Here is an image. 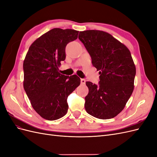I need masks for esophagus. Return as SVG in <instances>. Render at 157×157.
Segmentation results:
<instances>
[{
    "label": "esophagus",
    "instance_id": "34e87169",
    "mask_svg": "<svg viewBox=\"0 0 157 157\" xmlns=\"http://www.w3.org/2000/svg\"><path fill=\"white\" fill-rule=\"evenodd\" d=\"M80 82H81L82 84H84L85 83H86V80L84 78H81L80 79Z\"/></svg>",
    "mask_w": 157,
    "mask_h": 157
}]
</instances>
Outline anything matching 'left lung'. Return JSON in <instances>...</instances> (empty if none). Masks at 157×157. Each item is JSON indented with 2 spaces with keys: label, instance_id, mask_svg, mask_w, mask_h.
Masks as SVG:
<instances>
[{
  "label": "left lung",
  "instance_id": "left-lung-1",
  "mask_svg": "<svg viewBox=\"0 0 157 157\" xmlns=\"http://www.w3.org/2000/svg\"><path fill=\"white\" fill-rule=\"evenodd\" d=\"M78 39L100 75L98 86L86 82L89 92L85 97V109L99 119L114 118L124 109L134 88L136 70L130 52L103 31H80Z\"/></svg>",
  "mask_w": 157,
  "mask_h": 157
}]
</instances>
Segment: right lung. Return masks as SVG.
I'll list each match as a JSON object with an SVG mask.
<instances>
[{
    "mask_svg": "<svg viewBox=\"0 0 157 157\" xmlns=\"http://www.w3.org/2000/svg\"><path fill=\"white\" fill-rule=\"evenodd\" d=\"M78 31L54 28L33 42L23 61V88L33 108L46 120L55 121L68 111L67 97L80 84L77 75L59 73L65 47Z\"/></svg>",
    "mask_w": 157,
    "mask_h": 157,
    "instance_id": "right-lung-1",
    "label": "right lung"
}]
</instances>
